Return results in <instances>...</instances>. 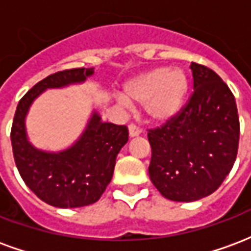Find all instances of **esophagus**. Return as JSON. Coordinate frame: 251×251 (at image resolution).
Masks as SVG:
<instances>
[{
	"label": "esophagus",
	"instance_id": "esophagus-1",
	"mask_svg": "<svg viewBox=\"0 0 251 251\" xmlns=\"http://www.w3.org/2000/svg\"><path fill=\"white\" fill-rule=\"evenodd\" d=\"M129 134H130V137L140 136L141 134V129L137 125H134V124H130L129 125Z\"/></svg>",
	"mask_w": 251,
	"mask_h": 251
}]
</instances>
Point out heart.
Masks as SVG:
<instances>
[{
  "label": "heart",
  "instance_id": "obj_1",
  "mask_svg": "<svg viewBox=\"0 0 251 251\" xmlns=\"http://www.w3.org/2000/svg\"><path fill=\"white\" fill-rule=\"evenodd\" d=\"M188 87V76L183 70L154 68L126 82L124 98L131 103H142L151 121L165 122L180 111Z\"/></svg>",
  "mask_w": 251,
  "mask_h": 251
}]
</instances>
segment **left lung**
Returning a JSON list of instances; mask_svg holds the SVG:
<instances>
[{
    "label": "left lung",
    "instance_id": "obj_1",
    "mask_svg": "<svg viewBox=\"0 0 251 251\" xmlns=\"http://www.w3.org/2000/svg\"><path fill=\"white\" fill-rule=\"evenodd\" d=\"M194 93L174 118L148 130L149 176L164 198L195 201L221 187L237 158L239 117L231 90L211 68L191 63Z\"/></svg>",
    "mask_w": 251,
    "mask_h": 251
}]
</instances>
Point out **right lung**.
<instances>
[{
  "label": "right lung",
  "instance_id": "right-lung-1",
  "mask_svg": "<svg viewBox=\"0 0 251 251\" xmlns=\"http://www.w3.org/2000/svg\"><path fill=\"white\" fill-rule=\"evenodd\" d=\"M93 68H71L52 74L35 84L20 99L10 140L16 167L24 183L47 204L75 208L98 201L113 177L115 158L129 140L125 125L102 122L94 113L83 134L71 148L51 153L36 149L26 138L25 115L47 88L82 83Z\"/></svg>",
  "mask_w": 251,
  "mask_h": 251
}]
</instances>
